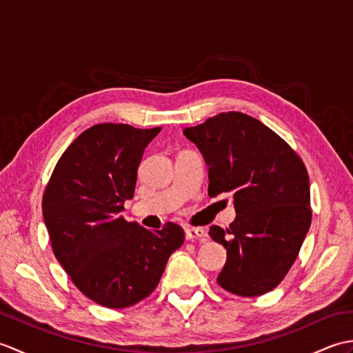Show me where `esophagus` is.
<instances>
[{
	"instance_id": "esophagus-1",
	"label": "esophagus",
	"mask_w": 353,
	"mask_h": 353,
	"mask_svg": "<svg viewBox=\"0 0 353 353\" xmlns=\"http://www.w3.org/2000/svg\"><path fill=\"white\" fill-rule=\"evenodd\" d=\"M185 236L186 239H205L208 234L203 228H186Z\"/></svg>"
}]
</instances>
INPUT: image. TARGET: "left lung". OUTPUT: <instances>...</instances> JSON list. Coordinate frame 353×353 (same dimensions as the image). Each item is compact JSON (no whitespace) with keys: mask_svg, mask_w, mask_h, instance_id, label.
I'll return each instance as SVG.
<instances>
[{"mask_svg":"<svg viewBox=\"0 0 353 353\" xmlns=\"http://www.w3.org/2000/svg\"><path fill=\"white\" fill-rule=\"evenodd\" d=\"M183 133L209 165V197L234 196L235 221L209 229L228 250L216 282L236 296L265 294L287 276L311 226L303 161L279 134L241 112H223Z\"/></svg>","mask_w":353,"mask_h":353,"instance_id":"8db88e82","label":"left lung"}]
</instances>
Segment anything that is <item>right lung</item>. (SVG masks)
<instances>
[{"label":"right lung","instance_id":"obj_1","mask_svg":"<svg viewBox=\"0 0 353 353\" xmlns=\"http://www.w3.org/2000/svg\"><path fill=\"white\" fill-rule=\"evenodd\" d=\"M161 127L103 123L72 141L42 197L51 249L72 283L95 303L121 310L159 283L171 253L185 241L176 223L148 230L119 212L132 199L138 167Z\"/></svg>","mask_w":353,"mask_h":353}]
</instances>
